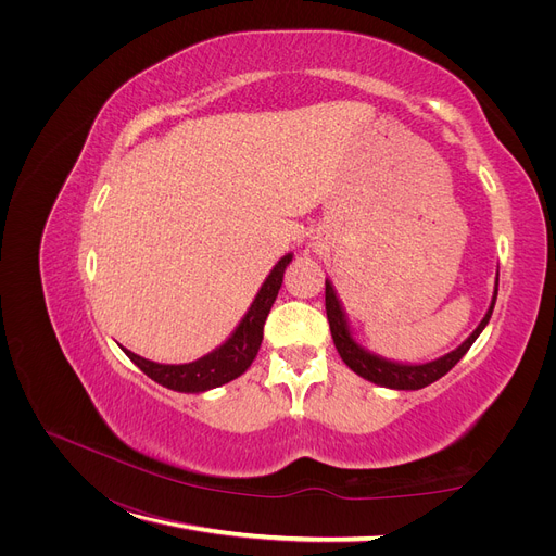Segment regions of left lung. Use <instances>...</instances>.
Masks as SVG:
<instances>
[{
    "instance_id": "1",
    "label": "left lung",
    "mask_w": 556,
    "mask_h": 556,
    "mask_svg": "<svg viewBox=\"0 0 556 556\" xmlns=\"http://www.w3.org/2000/svg\"><path fill=\"white\" fill-rule=\"evenodd\" d=\"M325 286H327L325 288L327 319H329L331 336H333V342H336L340 358L346 363L349 369H354L358 376L367 378V381H371L376 386H383V388H392V390H421V388L434 383L437 378H442L444 374H448L459 363V358L466 352H469L471 344L476 342V338L486 327L489 317L493 313V306H495V295H498V281H495L493 300H491V306H489L484 319L478 325V329L455 349V352H451L442 358H437L432 363H426V365H399V363H390V361H383V358H378V356L365 352V349H361L354 342L352 333H349L342 306H340V302L333 293V286L329 281Z\"/></svg>"
}]
</instances>
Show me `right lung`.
<instances>
[{"label": "right lung", "mask_w": 556, "mask_h": 556, "mask_svg": "<svg viewBox=\"0 0 556 556\" xmlns=\"http://www.w3.org/2000/svg\"><path fill=\"white\" fill-rule=\"evenodd\" d=\"M290 258H293V254H286L273 268V273L268 275L266 281H263L261 290L256 293L250 311L241 319L237 331H233L231 338L225 344H220L216 352L187 365H160L124 349L126 356L146 376H151L153 381H157L168 390L204 392V390H212L233 381V378H239L256 358V352L263 340V325H266V317L277 300V293L283 281V270L290 263Z\"/></svg>", "instance_id": "obj_1"}]
</instances>
